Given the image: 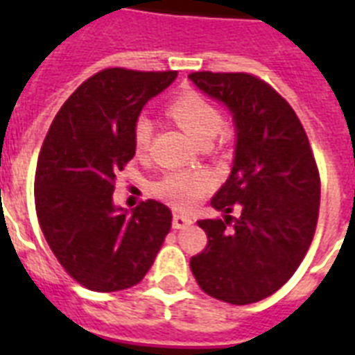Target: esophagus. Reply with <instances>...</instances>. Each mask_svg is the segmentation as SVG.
<instances>
[{
	"instance_id": "1",
	"label": "esophagus",
	"mask_w": 355,
	"mask_h": 355,
	"mask_svg": "<svg viewBox=\"0 0 355 355\" xmlns=\"http://www.w3.org/2000/svg\"><path fill=\"white\" fill-rule=\"evenodd\" d=\"M189 225H193V219L189 216H184V214H175L173 216V227L178 228V230L189 227Z\"/></svg>"
}]
</instances>
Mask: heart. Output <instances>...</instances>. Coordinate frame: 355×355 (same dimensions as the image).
<instances>
[{
    "label": "heart",
    "instance_id": "1",
    "mask_svg": "<svg viewBox=\"0 0 355 355\" xmlns=\"http://www.w3.org/2000/svg\"><path fill=\"white\" fill-rule=\"evenodd\" d=\"M167 114L199 144L210 141L221 128L223 119L219 110L195 92H184L175 97L167 105ZM153 132L155 125L147 116L136 119L132 127V139L138 153L149 149ZM214 184L216 180L208 171H175L166 175L156 184V193L175 208L188 210L214 188Z\"/></svg>",
    "mask_w": 355,
    "mask_h": 355
}]
</instances>
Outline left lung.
Masks as SVG:
<instances>
[{
    "label": "left lung",
    "instance_id": "left-lung-1",
    "mask_svg": "<svg viewBox=\"0 0 355 355\" xmlns=\"http://www.w3.org/2000/svg\"><path fill=\"white\" fill-rule=\"evenodd\" d=\"M189 80L232 114V171L211 197L208 247L189 261L200 289L223 302L263 300L297 270L313 239L320 180L302 123L284 97L248 73L197 71ZM237 204L242 216H230Z\"/></svg>",
    "mask_w": 355,
    "mask_h": 355
}]
</instances>
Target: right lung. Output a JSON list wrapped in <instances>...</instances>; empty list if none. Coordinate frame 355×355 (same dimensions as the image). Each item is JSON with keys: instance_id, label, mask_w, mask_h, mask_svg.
<instances>
[{"instance_id": "obj_1", "label": "right lung", "mask_w": 355, "mask_h": 355, "mask_svg": "<svg viewBox=\"0 0 355 355\" xmlns=\"http://www.w3.org/2000/svg\"><path fill=\"white\" fill-rule=\"evenodd\" d=\"M177 71L110 68L83 83L53 119L36 166L35 205L47 245L69 276L112 293L144 280L173 214L149 199L114 202L116 175L132 160V127Z\"/></svg>"}]
</instances>
